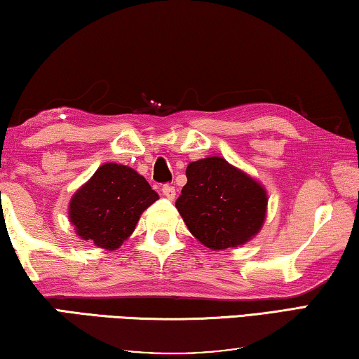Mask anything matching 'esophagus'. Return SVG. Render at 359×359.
Instances as JSON below:
<instances>
[{"label": "esophagus", "instance_id": "obj_1", "mask_svg": "<svg viewBox=\"0 0 359 359\" xmlns=\"http://www.w3.org/2000/svg\"><path fill=\"white\" fill-rule=\"evenodd\" d=\"M161 191H163V195L168 198V200H174L175 198V189L172 185H163Z\"/></svg>", "mask_w": 359, "mask_h": 359}]
</instances>
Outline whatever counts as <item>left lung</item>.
Instances as JSON below:
<instances>
[{"label": "left lung", "instance_id": "8db88e82", "mask_svg": "<svg viewBox=\"0 0 359 359\" xmlns=\"http://www.w3.org/2000/svg\"><path fill=\"white\" fill-rule=\"evenodd\" d=\"M185 174L187 184L175 208L203 246L224 251L259 235L269 195L257 179L220 156L193 161Z\"/></svg>", "mask_w": 359, "mask_h": 359}]
</instances>
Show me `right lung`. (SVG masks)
I'll return each mask as SVG.
<instances>
[{
	"label": "right lung",
	"mask_w": 359,
	"mask_h": 359,
	"mask_svg": "<svg viewBox=\"0 0 359 359\" xmlns=\"http://www.w3.org/2000/svg\"><path fill=\"white\" fill-rule=\"evenodd\" d=\"M158 198L137 170L105 163L72 196L68 219L83 241L115 251L133 235L142 212Z\"/></svg>",
	"instance_id": "1"
}]
</instances>
